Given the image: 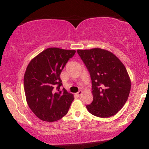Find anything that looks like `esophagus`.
I'll return each instance as SVG.
<instances>
[{
  "label": "esophagus",
  "instance_id": "34e87169",
  "mask_svg": "<svg viewBox=\"0 0 149 149\" xmlns=\"http://www.w3.org/2000/svg\"><path fill=\"white\" fill-rule=\"evenodd\" d=\"M82 93H83L82 91H78V92L76 93V95L78 96V97H80V96L82 95Z\"/></svg>",
  "mask_w": 149,
  "mask_h": 149
}]
</instances>
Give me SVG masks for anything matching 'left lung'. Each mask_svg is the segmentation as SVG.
<instances>
[{"mask_svg": "<svg viewBox=\"0 0 149 149\" xmlns=\"http://www.w3.org/2000/svg\"><path fill=\"white\" fill-rule=\"evenodd\" d=\"M77 52L91 79L93 100L86 106L88 111L100 118L114 116L130 93L131 81L124 65L112 52L99 48Z\"/></svg>", "mask_w": 149, "mask_h": 149, "instance_id": "8db88e82", "label": "left lung"}]
</instances>
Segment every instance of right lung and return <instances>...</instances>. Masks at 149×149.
<instances>
[{"instance_id":"1","label":"right lung","mask_w":149,"mask_h":149,"mask_svg":"<svg viewBox=\"0 0 149 149\" xmlns=\"http://www.w3.org/2000/svg\"><path fill=\"white\" fill-rule=\"evenodd\" d=\"M74 50L49 48L33 58L24 74L26 100L37 117L45 122H55L68 112L74 95L63 88L60 74Z\"/></svg>"}]
</instances>
